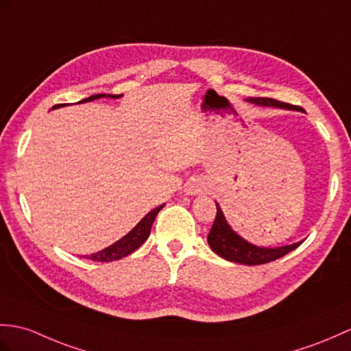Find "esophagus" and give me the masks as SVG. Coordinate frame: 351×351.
<instances>
[{"mask_svg": "<svg viewBox=\"0 0 351 351\" xmlns=\"http://www.w3.org/2000/svg\"><path fill=\"white\" fill-rule=\"evenodd\" d=\"M200 191H202L200 186L197 184H194V182L186 184V186H185V194H189V195H195V194H199Z\"/></svg>", "mask_w": 351, "mask_h": 351, "instance_id": "1", "label": "esophagus"}]
</instances>
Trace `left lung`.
Listing matches in <instances>:
<instances>
[{
  "label": "left lung",
  "mask_w": 351,
  "mask_h": 351,
  "mask_svg": "<svg viewBox=\"0 0 351 351\" xmlns=\"http://www.w3.org/2000/svg\"><path fill=\"white\" fill-rule=\"evenodd\" d=\"M247 101L257 106H265V108L304 112V109L299 108V106L282 103L274 99H265V97H250V99H247ZM215 205H217V215H215V221L213 224V229H210L208 234V243L210 250H213L217 256L227 260V262L241 263L247 266L263 265V263L274 262V260L289 254L290 251L296 250L300 243H302V241H300L296 243H291V245L275 247V248L254 245V243L243 239L241 234H238L232 229L230 224L227 223L221 208H219L218 203H215Z\"/></svg>",
  "instance_id": "left-lung-1"
}]
</instances>
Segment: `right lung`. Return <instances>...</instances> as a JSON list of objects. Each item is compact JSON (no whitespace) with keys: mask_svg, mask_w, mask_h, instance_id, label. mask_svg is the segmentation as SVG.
<instances>
[{"mask_svg":"<svg viewBox=\"0 0 351 351\" xmlns=\"http://www.w3.org/2000/svg\"><path fill=\"white\" fill-rule=\"evenodd\" d=\"M103 97H109V99H119V97H122V95L94 94L91 97H88V99H85V100H80L79 103H86V101H93V100H99V99H103ZM61 106L62 104H56V106H53L52 109L61 108ZM162 208H165V205H161V206H157L156 209H152L151 213L146 214L141 219V221H138L134 226V229L130 230L125 236H122V238L119 241H117L115 243H112L110 247L104 248V250H101L99 252H94V254H91V256H85V257L89 258V260H94V262H113V260H119L122 257H127L128 254H132V252H134L138 247L142 245V243L146 239H148L154 219H156L157 214L160 213Z\"/></svg>","mask_w":351,"mask_h":351,"instance_id":"add662e5","label":"right lung"}]
</instances>
